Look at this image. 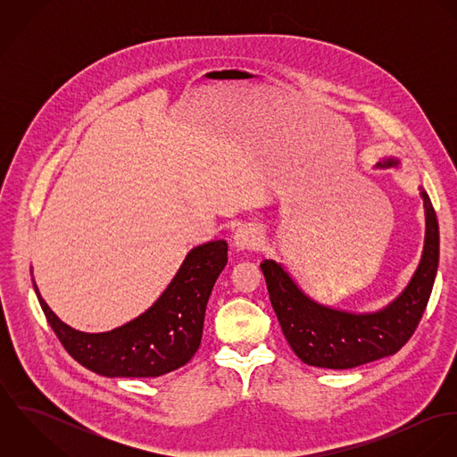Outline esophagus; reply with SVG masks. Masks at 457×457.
Here are the masks:
<instances>
[{
  "mask_svg": "<svg viewBox=\"0 0 457 457\" xmlns=\"http://www.w3.org/2000/svg\"><path fill=\"white\" fill-rule=\"evenodd\" d=\"M261 243V237L257 234L255 228L245 225L241 228H237V232L234 234V246L239 250V252H250V250H255Z\"/></svg>",
  "mask_w": 457,
  "mask_h": 457,
  "instance_id": "34e87169",
  "label": "esophagus"
}]
</instances>
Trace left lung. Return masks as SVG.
<instances>
[{
    "instance_id": "obj_1",
    "label": "left lung",
    "mask_w": 457,
    "mask_h": 457,
    "mask_svg": "<svg viewBox=\"0 0 457 457\" xmlns=\"http://www.w3.org/2000/svg\"><path fill=\"white\" fill-rule=\"evenodd\" d=\"M387 158L378 167H395ZM426 211L422 261L404 292L377 313L353 315L330 310L306 297L283 267L263 261L262 272L281 330L295 355L317 368L350 370L394 355L411 337L428 306L440 255V232L435 207L420 188Z\"/></svg>"
}]
</instances>
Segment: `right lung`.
I'll list each match as a JSON object with an SVG mask.
<instances>
[{
    "label": "right lung",
    "mask_w": 457,
    "mask_h": 457,
    "mask_svg": "<svg viewBox=\"0 0 457 457\" xmlns=\"http://www.w3.org/2000/svg\"><path fill=\"white\" fill-rule=\"evenodd\" d=\"M227 241L194 248L162 297L140 317L109 332L87 334L63 324L35 292L66 352L104 377L149 378L185 366L202 339L205 306L227 263Z\"/></svg>",
    "instance_id": "add662e5"
}]
</instances>
